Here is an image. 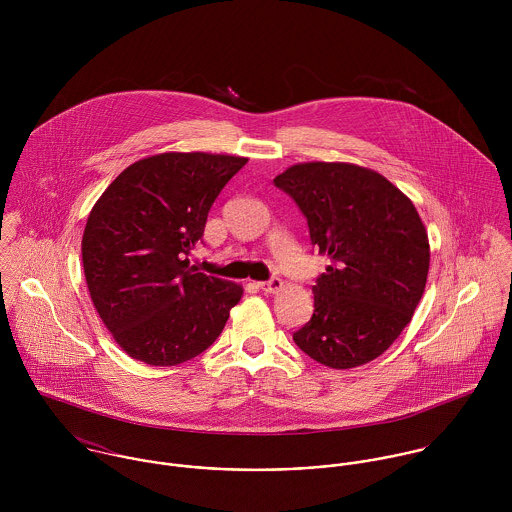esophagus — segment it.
Wrapping results in <instances>:
<instances>
[{"instance_id": "obj_1", "label": "esophagus", "mask_w": 512, "mask_h": 512, "mask_svg": "<svg viewBox=\"0 0 512 512\" xmlns=\"http://www.w3.org/2000/svg\"><path fill=\"white\" fill-rule=\"evenodd\" d=\"M282 286H284V284H282V280H280V278H276V276H274V278H270L268 282H260V284H258V288H260L262 292L266 293H276L278 290H282Z\"/></svg>"}]
</instances>
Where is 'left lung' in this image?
I'll use <instances>...</instances> for the list:
<instances>
[{
  "instance_id": "obj_1",
  "label": "left lung",
  "mask_w": 512,
  "mask_h": 512,
  "mask_svg": "<svg viewBox=\"0 0 512 512\" xmlns=\"http://www.w3.org/2000/svg\"><path fill=\"white\" fill-rule=\"evenodd\" d=\"M274 183L331 260L295 345L331 368L374 361L410 323L426 288L430 242L416 207L386 177L353 163H297Z\"/></svg>"
}]
</instances>
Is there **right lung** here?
Listing matches in <instances>:
<instances>
[{"label": "right lung", "instance_id": "right-lung-1", "mask_svg": "<svg viewBox=\"0 0 512 512\" xmlns=\"http://www.w3.org/2000/svg\"><path fill=\"white\" fill-rule=\"evenodd\" d=\"M246 157L159 153L126 167L92 207L82 266L92 303L132 359L175 366L207 351L242 288L189 266L209 211Z\"/></svg>", "mask_w": 512, "mask_h": 512}]
</instances>
